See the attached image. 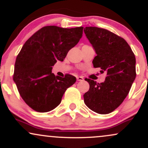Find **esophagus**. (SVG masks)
<instances>
[{
  "label": "esophagus",
  "instance_id": "34e87169",
  "mask_svg": "<svg viewBox=\"0 0 148 148\" xmlns=\"http://www.w3.org/2000/svg\"><path fill=\"white\" fill-rule=\"evenodd\" d=\"M76 79H77V81H84V80L83 76H77Z\"/></svg>",
  "mask_w": 148,
  "mask_h": 148
}]
</instances>
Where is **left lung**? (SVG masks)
Segmentation results:
<instances>
[{
  "label": "left lung",
  "instance_id": "left-lung-1",
  "mask_svg": "<svg viewBox=\"0 0 148 148\" xmlns=\"http://www.w3.org/2000/svg\"><path fill=\"white\" fill-rule=\"evenodd\" d=\"M84 33L97 54L93 66L106 73L104 82L101 84L85 79L90 89L84 95V102L95 113L108 114L123 103L136 79L135 56L127 42L111 31L86 27Z\"/></svg>",
  "mask_w": 148,
  "mask_h": 148
}]
</instances>
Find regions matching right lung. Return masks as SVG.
Returning a JSON list of instances; mask_svg holds the SVG:
<instances>
[{
    "label": "right lung",
    "instance_id": "obj_1",
    "mask_svg": "<svg viewBox=\"0 0 148 148\" xmlns=\"http://www.w3.org/2000/svg\"><path fill=\"white\" fill-rule=\"evenodd\" d=\"M83 29L45 26L23 45L16 57L13 79L22 99L33 110L45 113L54 109L66 90L76 82L75 76H56L51 70L77 45Z\"/></svg>",
    "mask_w": 148,
    "mask_h": 148
}]
</instances>
